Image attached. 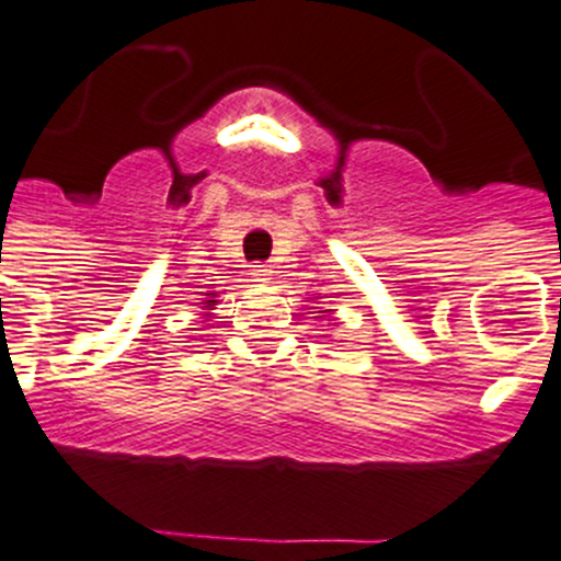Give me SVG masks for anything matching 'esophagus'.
Returning <instances> with one entry per match:
<instances>
[{"instance_id":"34e87169","label":"esophagus","mask_w":561,"mask_h":561,"mask_svg":"<svg viewBox=\"0 0 561 561\" xmlns=\"http://www.w3.org/2000/svg\"><path fill=\"white\" fill-rule=\"evenodd\" d=\"M271 274H274V271H271V265H268V263H256V265H251V276H254L256 282H268V279H271Z\"/></svg>"}]
</instances>
